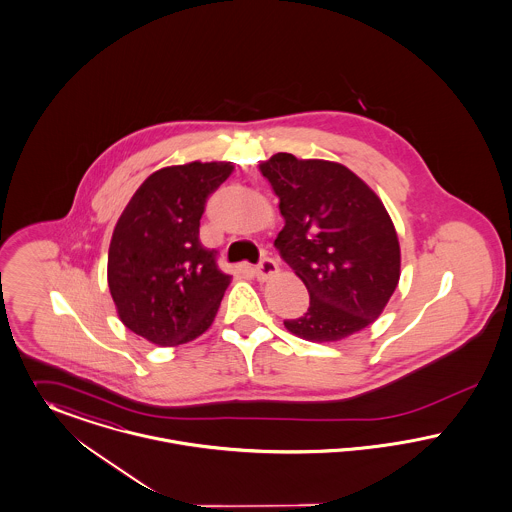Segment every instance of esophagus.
<instances>
[{
	"mask_svg": "<svg viewBox=\"0 0 512 512\" xmlns=\"http://www.w3.org/2000/svg\"><path fill=\"white\" fill-rule=\"evenodd\" d=\"M276 272H278V265H276V261L272 257H263L259 261V265L255 267V274H257L259 280H269Z\"/></svg>",
	"mask_w": 512,
	"mask_h": 512,
	"instance_id": "obj_1",
	"label": "esophagus"
}]
</instances>
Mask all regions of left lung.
<instances>
[{"label":"left lung","instance_id":"obj_1","mask_svg":"<svg viewBox=\"0 0 512 512\" xmlns=\"http://www.w3.org/2000/svg\"><path fill=\"white\" fill-rule=\"evenodd\" d=\"M280 199V257L309 292V309L284 321L311 342H336L369 327L400 278L391 216L352 170L278 152L259 166Z\"/></svg>","mask_w":512,"mask_h":512}]
</instances>
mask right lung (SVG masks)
<instances>
[{
	"mask_svg": "<svg viewBox=\"0 0 512 512\" xmlns=\"http://www.w3.org/2000/svg\"><path fill=\"white\" fill-rule=\"evenodd\" d=\"M232 162H189L151 174L121 212L108 251V286L121 323L158 346L207 331L230 284L199 240L209 195Z\"/></svg>",
	"mask_w": 512,
	"mask_h": 512,
	"instance_id": "obj_1",
	"label": "right lung"
}]
</instances>
